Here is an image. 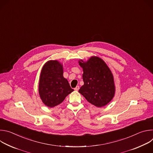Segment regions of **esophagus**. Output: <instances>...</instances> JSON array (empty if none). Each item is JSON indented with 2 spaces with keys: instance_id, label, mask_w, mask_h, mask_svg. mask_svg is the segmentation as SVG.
<instances>
[{
  "instance_id": "esophagus-1",
  "label": "esophagus",
  "mask_w": 153,
  "mask_h": 153,
  "mask_svg": "<svg viewBox=\"0 0 153 153\" xmlns=\"http://www.w3.org/2000/svg\"><path fill=\"white\" fill-rule=\"evenodd\" d=\"M79 90V86H77L76 87V88H74V90L75 91H78Z\"/></svg>"
}]
</instances>
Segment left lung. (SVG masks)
<instances>
[{"label": "left lung", "mask_w": 153, "mask_h": 153, "mask_svg": "<svg viewBox=\"0 0 153 153\" xmlns=\"http://www.w3.org/2000/svg\"><path fill=\"white\" fill-rule=\"evenodd\" d=\"M79 63L83 68L84 82L79 92L96 106H104L115 94L114 77L110 69L102 59L95 56L86 62L80 60Z\"/></svg>", "instance_id": "obj_1"}]
</instances>
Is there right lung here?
Masks as SVG:
<instances>
[{"mask_svg": "<svg viewBox=\"0 0 153 153\" xmlns=\"http://www.w3.org/2000/svg\"><path fill=\"white\" fill-rule=\"evenodd\" d=\"M63 73L62 65L57 60L48 61L42 69L39 93L43 103L48 107L53 108L61 103L74 91Z\"/></svg>", "mask_w": 153, "mask_h": 153, "instance_id": "right-lung-1", "label": "right lung"}]
</instances>
